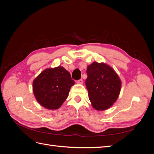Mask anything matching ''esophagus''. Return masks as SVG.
<instances>
[{"mask_svg":"<svg viewBox=\"0 0 154 154\" xmlns=\"http://www.w3.org/2000/svg\"><path fill=\"white\" fill-rule=\"evenodd\" d=\"M77 84H83V79H79L77 81Z\"/></svg>","mask_w":154,"mask_h":154,"instance_id":"obj_1","label":"esophagus"}]
</instances>
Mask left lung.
<instances>
[{"label":"left lung","instance_id":"left-lung-1","mask_svg":"<svg viewBox=\"0 0 154 154\" xmlns=\"http://www.w3.org/2000/svg\"><path fill=\"white\" fill-rule=\"evenodd\" d=\"M85 85L89 100L97 110L112 105L119 96L121 81L113 69L104 63L93 62L87 69Z\"/></svg>","mask_w":154,"mask_h":154}]
</instances>
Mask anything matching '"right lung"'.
<instances>
[{"label": "right lung", "mask_w": 154, "mask_h": 154, "mask_svg": "<svg viewBox=\"0 0 154 154\" xmlns=\"http://www.w3.org/2000/svg\"><path fill=\"white\" fill-rule=\"evenodd\" d=\"M75 84L69 72L61 66L44 70L33 81V92L38 102L50 110L60 108Z\"/></svg>", "instance_id": "obj_1"}]
</instances>
